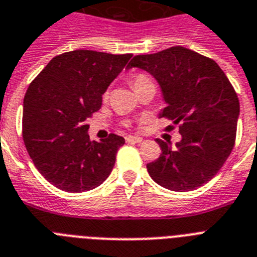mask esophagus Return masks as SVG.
<instances>
[{
  "label": "esophagus",
  "mask_w": 257,
  "mask_h": 257,
  "mask_svg": "<svg viewBox=\"0 0 257 257\" xmlns=\"http://www.w3.org/2000/svg\"><path fill=\"white\" fill-rule=\"evenodd\" d=\"M126 143L129 144H137V143H143V139L141 137H136V136H126L125 137Z\"/></svg>",
  "instance_id": "esophagus-1"
}]
</instances>
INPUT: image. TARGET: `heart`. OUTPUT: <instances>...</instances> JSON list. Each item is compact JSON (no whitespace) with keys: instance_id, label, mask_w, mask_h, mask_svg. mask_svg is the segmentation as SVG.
<instances>
[{"instance_id":"1","label":"heart","mask_w":257,"mask_h":257,"mask_svg":"<svg viewBox=\"0 0 257 257\" xmlns=\"http://www.w3.org/2000/svg\"><path fill=\"white\" fill-rule=\"evenodd\" d=\"M145 80H149V78L148 76H145V75H137V76H135L133 78V87L137 84H140V83H143V81ZM105 96H107V93H105Z\"/></svg>"}]
</instances>
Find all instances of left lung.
Returning <instances> with one entry per match:
<instances>
[{"label":"left lung","instance_id":"1","mask_svg":"<svg viewBox=\"0 0 257 257\" xmlns=\"http://www.w3.org/2000/svg\"><path fill=\"white\" fill-rule=\"evenodd\" d=\"M132 67L158 81L166 103L160 117L179 124L182 136L174 149L157 139L162 153L147 165L149 176L173 191L198 189L220 170L235 145L240 112L235 89L215 60L182 46L136 55Z\"/></svg>","mask_w":257,"mask_h":257}]
</instances>
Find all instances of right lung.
Instances as JSON below:
<instances>
[{
  "instance_id": "obj_1",
  "label": "right lung",
  "mask_w": 257,
  "mask_h": 257,
  "mask_svg": "<svg viewBox=\"0 0 257 257\" xmlns=\"http://www.w3.org/2000/svg\"><path fill=\"white\" fill-rule=\"evenodd\" d=\"M132 54L75 50L56 55L31 81L24 99L22 136L35 168L68 193L100 186L116 161L121 136L91 141L87 124L108 85Z\"/></svg>"
}]
</instances>
